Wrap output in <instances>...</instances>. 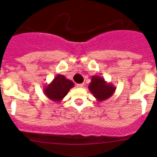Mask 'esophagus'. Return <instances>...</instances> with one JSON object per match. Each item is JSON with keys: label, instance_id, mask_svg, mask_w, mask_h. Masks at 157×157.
Wrapping results in <instances>:
<instances>
[{"label": "esophagus", "instance_id": "34e87169", "mask_svg": "<svg viewBox=\"0 0 157 157\" xmlns=\"http://www.w3.org/2000/svg\"><path fill=\"white\" fill-rule=\"evenodd\" d=\"M83 86H84V84H83V83H81V84H77L76 86H77L78 88H82V87H83Z\"/></svg>", "mask_w": 157, "mask_h": 157}]
</instances>
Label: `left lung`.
<instances>
[{
  "mask_svg": "<svg viewBox=\"0 0 157 157\" xmlns=\"http://www.w3.org/2000/svg\"><path fill=\"white\" fill-rule=\"evenodd\" d=\"M88 88L98 101H104L110 98L116 89L112 83L107 82L105 78L98 75L92 76Z\"/></svg>",
  "mask_w": 157,
  "mask_h": 157,
  "instance_id": "1",
  "label": "left lung"
}]
</instances>
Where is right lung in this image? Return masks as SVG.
<instances>
[{
    "instance_id": "obj_1",
    "label": "right lung",
    "mask_w": 157,
    "mask_h": 157,
    "mask_svg": "<svg viewBox=\"0 0 157 157\" xmlns=\"http://www.w3.org/2000/svg\"><path fill=\"white\" fill-rule=\"evenodd\" d=\"M74 86V82L71 80L66 78L63 75H58L48 85L45 86L43 91L48 99L59 102Z\"/></svg>"
}]
</instances>
